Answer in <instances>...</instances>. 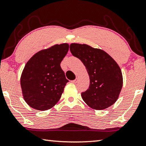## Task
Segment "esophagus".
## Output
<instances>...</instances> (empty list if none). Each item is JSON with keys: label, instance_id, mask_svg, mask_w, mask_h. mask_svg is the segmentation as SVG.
<instances>
[{"label": "esophagus", "instance_id": "obj_1", "mask_svg": "<svg viewBox=\"0 0 146 146\" xmlns=\"http://www.w3.org/2000/svg\"><path fill=\"white\" fill-rule=\"evenodd\" d=\"M78 78H76L75 80L71 81V82H72V83H73V84H76L78 82Z\"/></svg>", "mask_w": 146, "mask_h": 146}]
</instances>
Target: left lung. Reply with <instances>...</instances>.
Segmentation results:
<instances>
[{
  "label": "left lung",
  "instance_id": "obj_1",
  "mask_svg": "<svg viewBox=\"0 0 146 146\" xmlns=\"http://www.w3.org/2000/svg\"><path fill=\"white\" fill-rule=\"evenodd\" d=\"M71 54L86 66L90 84L82 98L87 105L95 110H103L117 101L123 87L120 68L107 53L87 44L72 43Z\"/></svg>",
  "mask_w": 146,
  "mask_h": 146
}]
</instances>
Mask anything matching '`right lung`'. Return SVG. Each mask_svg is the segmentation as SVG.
<instances>
[{"instance_id": "obj_1", "label": "right lung", "mask_w": 146, "mask_h": 146, "mask_svg": "<svg viewBox=\"0 0 146 146\" xmlns=\"http://www.w3.org/2000/svg\"><path fill=\"white\" fill-rule=\"evenodd\" d=\"M69 50L67 43L55 44L33 55L21 76L23 98L31 107L46 110L56 104L68 82L60 62Z\"/></svg>"}]
</instances>
